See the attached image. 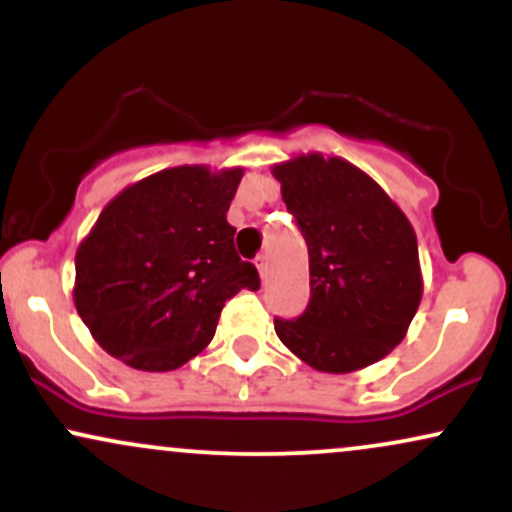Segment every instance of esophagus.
I'll return each instance as SVG.
<instances>
[{
    "instance_id": "obj_1",
    "label": "esophagus",
    "mask_w": 512,
    "mask_h": 512,
    "mask_svg": "<svg viewBox=\"0 0 512 512\" xmlns=\"http://www.w3.org/2000/svg\"><path fill=\"white\" fill-rule=\"evenodd\" d=\"M257 269H260V276L262 279H267L269 276V255L267 252H262V255H257Z\"/></svg>"
}]
</instances>
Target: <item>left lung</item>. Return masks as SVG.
Here are the masks:
<instances>
[{"label":"left lung","instance_id":"obj_1","mask_svg":"<svg viewBox=\"0 0 512 512\" xmlns=\"http://www.w3.org/2000/svg\"><path fill=\"white\" fill-rule=\"evenodd\" d=\"M310 257V301L274 317L279 339L322 373H351L390 354L421 303L416 233L383 187L344 158L274 166Z\"/></svg>","mask_w":512,"mask_h":512}]
</instances>
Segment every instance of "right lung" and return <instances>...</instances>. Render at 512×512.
<instances>
[{
  "mask_svg": "<svg viewBox=\"0 0 512 512\" xmlns=\"http://www.w3.org/2000/svg\"><path fill=\"white\" fill-rule=\"evenodd\" d=\"M243 168H168L122 190L76 250L74 303L93 339L137 370H175L211 342L223 305L260 289L226 221Z\"/></svg>",
  "mask_w": 512,
  "mask_h": 512,
  "instance_id": "right-lung-1",
  "label": "right lung"
}]
</instances>
